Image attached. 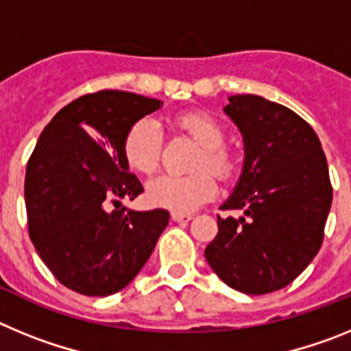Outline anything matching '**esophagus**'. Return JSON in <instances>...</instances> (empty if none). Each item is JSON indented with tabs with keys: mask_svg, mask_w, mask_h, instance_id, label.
<instances>
[{
	"mask_svg": "<svg viewBox=\"0 0 351 351\" xmlns=\"http://www.w3.org/2000/svg\"><path fill=\"white\" fill-rule=\"evenodd\" d=\"M191 214H181V213H172V219L173 221H178V223H188L191 221Z\"/></svg>",
	"mask_w": 351,
	"mask_h": 351,
	"instance_id": "obj_1",
	"label": "esophagus"
}]
</instances>
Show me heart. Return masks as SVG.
Masks as SVG:
<instances>
[{
	"mask_svg": "<svg viewBox=\"0 0 351 351\" xmlns=\"http://www.w3.org/2000/svg\"><path fill=\"white\" fill-rule=\"evenodd\" d=\"M176 125L202 147L195 160V170L207 169L218 179L230 178L237 160L230 149L223 145L225 128L216 117L200 110L184 112L176 117ZM123 154L130 169L135 172L153 173L158 169L161 156V130L153 117H141L130 126L123 141ZM210 173H161L149 181L145 195L149 202L156 207L181 214L193 213L216 195L218 188Z\"/></svg>",
	"mask_w": 351,
	"mask_h": 351,
	"instance_id": "heart-1",
	"label": "heart"
}]
</instances>
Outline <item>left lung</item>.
Returning <instances> with one entry per match:
<instances>
[{
    "instance_id": "8db88e82",
    "label": "left lung",
    "mask_w": 351,
    "mask_h": 351,
    "mask_svg": "<svg viewBox=\"0 0 351 351\" xmlns=\"http://www.w3.org/2000/svg\"><path fill=\"white\" fill-rule=\"evenodd\" d=\"M223 112L244 142L243 172L221 209L206 260L219 280L247 295L285 288L324 241L332 204L327 158L315 130L293 110L256 95H234Z\"/></svg>"
}]
</instances>
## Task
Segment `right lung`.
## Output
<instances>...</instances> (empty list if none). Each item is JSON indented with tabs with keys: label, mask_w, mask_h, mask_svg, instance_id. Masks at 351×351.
Masks as SVG:
<instances>
[{
	"label": "right lung",
	"mask_w": 351,
	"mask_h": 351,
	"mask_svg": "<svg viewBox=\"0 0 351 351\" xmlns=\"http://www.w3.org/2000/svg\"><path fill=\"white\" fill-rule=\"evenodd\" d=\"M161 105L128 91L84 95L61 108L36 142L24 182L29 237L70 290L89 297L123 290L169 225L165 209L121 207L144 191L123 154L125 135Z\"/></svg>",
	"instance_id": "1"
}]
</instances>
